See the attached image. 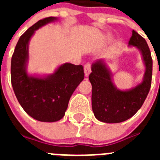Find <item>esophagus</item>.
<instances>
[{
	"mask_svg": "<svg viewBox=\"0 0 160 160\" xmlns=\"http://www.w3.org/2000/svg\"><path fill=\"white\" fill-rule=\"evenodd\" d=\"M90 65L89 63H87V64L84 66V73L86 77H88L89 74L90 73Z\"/></svg>",
	"mask_w": 160,
	"mask_h": 160,
	"instance_id": "obj_1",
	"label": "esophagus"
}]
</instances>
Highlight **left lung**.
Listing matches in <instances>:
<instances>
[{"mask_svg": "<svg viewBox=\"0 0 160 160\" xmlns=\"http://www.w3.org/2000/svg\"><path fill=\"white\" fill-rule=\"evenodd\" d=\"M128 46L138 49L145 67L142 81L135 87L117 88L106 60L98 59L91 66L89 80L92 85V110L95 118L102 122L118 123L129 119L141 108L151 88L152 59L146 40L132 30Z\"/></svg>", "mask_w": 160, "mask_h": 160, "instance_id": "left-lung-1", "label": "left lung"}]
</instances>
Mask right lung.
Segmentation results:
<instances>
[{
	"instance_id": "add662e5",
	"label": "right lung",
	"mask_w": 160,
	"mask_h": 160,
	"mask_svg": "<svg viewBox=\"0 0 160 160\" xmlns=\"http://www.w3.org/2000/svg\"><path fill=\"white\" fill-rule=\"evenodd\" d=\"M55 17L44 18L21 36L11 60V82L24 111L40 122H57L64 117L70 98L84 79L82 66L62 64L50 74L28 73L29 45L35 31L56 22Z\"/></svg>"
}]
</instances>
